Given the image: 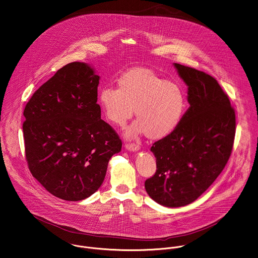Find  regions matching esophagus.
Listing matches in <instances>:
<instances>
[{
	"mask_svg": "<svg viewBox=\"0 0 258 258\" xmlns=\"http://www.w3.org/2000/svg\"><path fill=\"white\" fill-rule=\"evenodd\" d=\"M125 148L130 151H139V144H136V143H126Z\"/></svg>",
	"mask_w": 258,
	"mask_h": 258,
	"instance_id": "esophagus-1",
	"label": "esophagus"
}]
</instances>
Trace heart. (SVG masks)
I'll list each match as a JSON object with an SVG mask.
<instances>
[{
    "mask_svg": "<svg viewBox=\"0 0 258 258\" xmlns=\"http://www.w3.org/2000/svg\"><path fill=\"white\" fill-rule=\"evenodd\" d=\"M117 87L102 88L98 102L106 119L119 127L136 112L138 119L126 131L127 138L146 134L150 139H161L177 130L185 108L184 94L178 84L148 69H134L119 77Z\"/></svg>",
    "mask_w": 258,
    "mask_h": 258,
    "instance_id": "1",
    "label": "heart"
}]
</instances>
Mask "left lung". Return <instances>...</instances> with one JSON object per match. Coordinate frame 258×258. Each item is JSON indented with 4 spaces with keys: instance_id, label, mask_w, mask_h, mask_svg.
<instances>
[{
    "instance_id": "8db88e82",
    "label": "left lung",
    "mask_w": 258,
    "mask_h": 258,
    "mask_svg": "<svg viewBox=\"0 0 258 258\" xmlns=\"http://www.w3.org/2000/svg\"><path fill=\"white\" fill-rule=\"evenodd\" d=\"M187 85L189 108L177 130L154 142V176L144 182L148 196L166 207L187 205L214 182L231 156L236 114L213 77L174 63Z\"/></svg>"
}]
</instances>
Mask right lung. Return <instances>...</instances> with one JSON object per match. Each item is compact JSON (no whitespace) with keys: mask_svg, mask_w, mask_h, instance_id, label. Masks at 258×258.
<instances>
[{"mask_svg":"<svg viewBox=\"0 0 258 258\" xmlns=\"http://www.w3.org/2000/svg\"><path fill=\"white\" fill-rule=\"evenodd\" d=\"M99 79L87 63H68L40 86L23 111L28 168L50 194L63 200L93 195L109 160L121 149L118 134L101 119Z\"/></svg>","mask_w":258,"mask_h":258,"instance_id":"obj_1","label":"right lung"}]
</instances>
